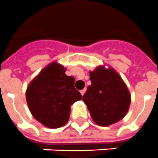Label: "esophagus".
I'll return each mask as SVG.
<instances>
[{
    "label": "esophagus",
    "mask_w": 158,
    "mask_h": 158,
    "mask_svg": "<svg viewBox=\"0 0 158 158\" xmlns=\"http://www.w3.org/2000/svg\"><path fill=\"white\" fill-rule=\"evenodd\" d=\"M85 90H86V89H85H85H81V95H82V96L84 95V94L85 93Z\"/></svg>",
    "instance_id": "obj_1"
}]
</instances>
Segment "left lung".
Masks as SVG:
<instances>
[{
    "label": "left lung",
    "instance_id": "left-lung-1",
    "mask_svg": "<svg viewBox=\"0 0 158 158\" xmlns=\"http://www.w3.org/2000/svg\"><path fill=\"white\" fill-rule=\"evenodd\" d=\"M91 85L83 95L92 119L100 127H108L127 115L131 96L126 83L113 68L104 65L89 72Z\"/></svg>",
    "mask_w": 158,
    "mask_h": 158
}]
</instances>
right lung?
Instances as JSON below:
<instances>
[{
	"instance_id": "obj_1",
	"label": "right lung",
	"mask_w": 158,
	"mask_h": 158,
	"mask_svg": "<svg viewBox=\"0 0 158 158\" xmlns=\"http://www.w3.org/2000/svg\"><path fill=\"white\" fill-rule=\"evenodd\" d=\"M65 72L63 65L52 62L31 81L26 90L31 115L48 128L56 129L66 124L71 105L82 99L74 87V77Z\"/></svg>"
}]
</instances>
